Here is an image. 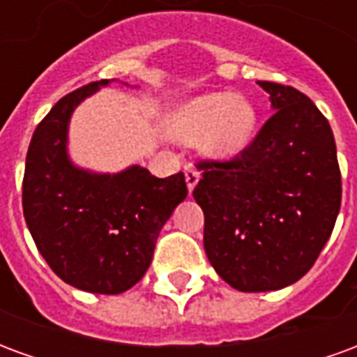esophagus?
<instances>
[{
    "mask_svg": "<svg viewBox=\"0 0 357 357\" xmlns=\"http://www.w3.org/2000/svg\"><path fill=\"white\" fill-rule=\"evenodd\" d=\"M199 179H201L199 170L193 168V166H189V168L185 170V181H187V189H189V193H193V189L197 187V183H199Z\"/></svg>",
    "mask_w": 357,
    "mask_h": 357,
    "instance_id": "obj_1",
    "label": "esophagus"
}]
</instances>
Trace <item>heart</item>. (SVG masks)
Here are the masks:
<instances>
[{
	"label": "heart",
	"mask_w": 357,
	"mask_h": 357,
	"mask_svg": "<svg viewBox=\"0 0 357 357\" xmlns=\"http://www.w3.org/2000/svg\"><path fill=\"white\" fill-rule=\"evenodd\" d=\"M258 110L245 95L212 91L181 102L166 122V133L179 143H197L212 160L241 155L255 139Z\"/></svg>",
	"instance_id": "1"
}]
</instances>
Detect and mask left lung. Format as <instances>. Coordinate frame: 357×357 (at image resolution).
Masks as SVG:
<instances>
[{
    "mask_svg": "<svg viewBox=\"0 0 357 357\" xmlns=\"http://www.w3.org/2000/svg\"><path fill=\"white\" fill-rule=\"evenodd\" d=\"M273 116L229 162H201L193 197L204 250L241 292L296 283L329 241L340 210L337 145L327 118L291 86L258 82Z\"/></svg>",
    "mask_w": 357,
    "mask_h": 357,
    "instance_id": "obj_1",
    "label": "left lung"
}]
</instances>
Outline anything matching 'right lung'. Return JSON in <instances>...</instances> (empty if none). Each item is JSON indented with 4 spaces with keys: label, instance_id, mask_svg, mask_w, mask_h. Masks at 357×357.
Listing matches in <instances>:
<instances>
[{
    "label": "right lung",
    "instance_id": "right-lung-1",
    "mask_svg": "<svg viewBox=\"0 0 357 357\" xmlns=\"http://www.w3.org/2000/svg\"><path fill=\"white\" fill-rule=\"evenodd\" d=\"M110 82L57 101L32 135L22 181L24 220L40 255L65 283L95 294H120L145 275L158 233L187 197L181 172L160 179L133 164L99 174L70 160L73 112Z\"/></svg>",
    "mask_w": 357,
    "mask_h": 357
}]
</instances>
